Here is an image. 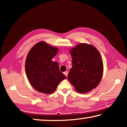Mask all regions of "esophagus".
I'll list each match as a JSON object with an SVG mask.
<instances>
[{
	"mask_svg": "<svg viewBox=\"0 0 127 127\" xmlns=\"http://www.w3.org/2000/svg\"><path fill=\"white\" fill-rule=\"evenodd\" d=\"M64 75H65V76L67 77V76H68V72H67V71H65V72H64Z\"/></svg>",
	"mask_w": 127,
	"mask_h": 127,
	"instance_id": "34e87169",
	"label": "esophagus"
}]
</instances>
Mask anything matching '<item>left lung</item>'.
I'll use <instances>...</instances> for the list:
<instances>
[{"instance_id": "obj_1", "label": "left lung", "mask_w": 127, "mask_h": 127, "mask_svg": "<svg viewBox=\"0 0 127 127\" xmlns=\"http://www.w3.org/2000/svg\"><path fill=\"white\" fill-rule=\"evenodd\" d=\"M72 68L68 79L77 92L85 94L96 88L101 80L104 70L99 51L91 45L81 43L69 50Z\"/></svg>"}]
</instances>
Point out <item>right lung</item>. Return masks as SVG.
Returning a JSON list of instances; mask_svg holds the SVG:
<instances>
[{"label": "right lung", "instance_id": "obj_1", "mask_svg": "<svg viewBox=\"0 0 127 127\" xmlns=\"http://www.w3.org/2000/svg\"><path fill=\"white\" fill-rule=\"evenodd\" d=\"M58 51L44 41L36 44L28 53L25 71L30 84L37 91L50 94L66 77L60 72L59 64L51 61Z\"/></svg>", "mask_w": 127, "mask_h": 127}]
</instances>
